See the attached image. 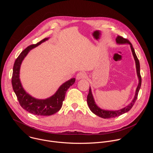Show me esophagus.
<instances>
[{
	"mask_svg": "<svg viewBox=\"0 0 153 153\" xmlns=\"http://www.w3.org/2000/svg\"><path fill=\"white\" fill-rule=\"evenodd\" d=\"M85 76H86V73L85 72H83V71L79 72V73H77V74L76 76V79L77 80H80L81 79L84 78Z\"/></svg>",
	"mask_w": 153,
	"mask_h": 153,
	"instance_id": "obj_1",
	"label": "esophagus"
}]
</instances>
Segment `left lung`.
Instances as JSON below:
<instances>
[{"label":"left lung","instance_id":"left-lung-1","mask_svg":"<svg viewBox=\"0 0 153 153\" xmlns=\"http://www.w3.org/2000/svg\"><path fill=\"white\" fill-rule=\"evenodd\" d=\"M117 43L118 44H129L130 45V47L131 49V51L133 53V55L134 56V59L135 60L136 62V71H137V77L139 79V84L138 86L136 88V94L134 96V97L133 99V100H132V102H131L128 106H126V107L121 109V110H117V111H109V110H102V109L100 108L95 103L94 99L93 98L92 93H91V89L90 86V90H89V93L87 96V103L88 105V106L90 109V110L96 115L98 116L99 117H100L102 118L103 119H109V118H113V117H116L117 116H119L126 112H128V111H129L131 108L133 107V106L134 105V103L137 98V96H138V93L139 91V90L141 86V83H142V78H141V76H140V63H139V59L135 53L133 47V45L131 42L126 39H125L120 36H118L116 39Z\"/></svg>","mask_w":153,"mask_h":153}]
</instances>
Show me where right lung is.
<instances>
[{"label": "right lung", "mask_w": 153, "mask_h": 153, "mask_svg": "<svg viewBox=\"0 0 153 153\" xmlns=\"http://www.w3.org/2000/svg\"><path fill=\"white\" fill-rule=\"evenodd\" d=\"M49 38H45L36 44H33L26 48L15 60L12 76V85L13 90L18 101L24 110L37 116H51L59 111L62 106L67 90L75 82V78L71 79L63 83L51 97L46 99H37L28 94L21 84L19 74L22 62L31 50L37 47Z\"/></svg>", "instance_id": "add662e5"}]
</instances>
